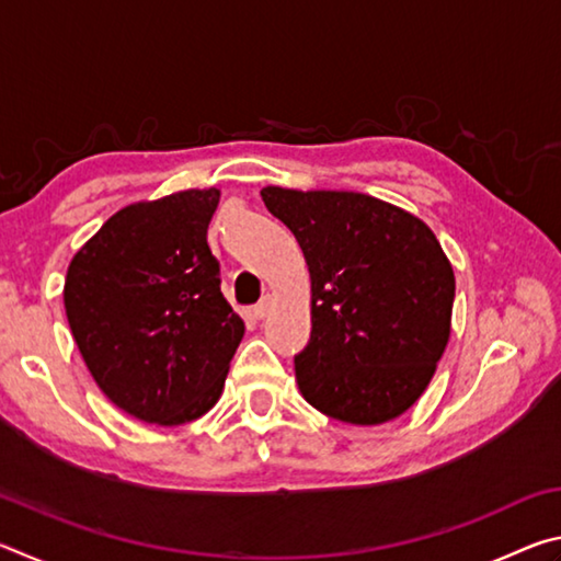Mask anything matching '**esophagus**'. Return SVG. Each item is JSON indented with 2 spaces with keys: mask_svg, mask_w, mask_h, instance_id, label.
<instances>
[{
  "mask_svg": "<svg viewBox=\"0 0 561 561\" xmlns=\"http://www.w3.org/2000/svg\"><path fill=\"white\" fill-rule=\"evenodd\" d=\"M272 304H274V299L270 297V294H267V297H262L260 304H254V309H252L254 319H264V317H267L270 309H272Z\"/></svg>",
  "mask_w": 561,
  "mask_h": 561,
  "instance_id": "1",
  "label": "esophagus"
}]
</instances>
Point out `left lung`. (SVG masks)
<instances>
[{
	"mask_svg": "<svg viewBox=\"0 0 561 561\" xmlns=\"http://www.w3.org/2000/svg\"><path fill=\"white\" fill-rule=\"evenodd\" d=\"M311 277V339L294 356L301 396L329 417L381 425L428 388L450 339L455 274L428 225L344 190L262 187Z\"/></svg>",
	"mask_w": 561,
	"mask_h": 561,
	"instance_id": "8db88e82",
	"label": "left lung"
}]
</instances>
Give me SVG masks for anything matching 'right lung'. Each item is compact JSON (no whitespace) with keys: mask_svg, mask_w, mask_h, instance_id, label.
<instances>
[{"mask_svg":"<svg viewBox=\"0 0 561 561\" xmlns=\"http://www.w3.org/2000/svg\"><path fill=\"white\" fill-rule=\"evenodd\" d=\"M217 203L220 190L207 187L123 207L66 272L76 346L108 401L138 421L205 415L244 336L207 247Z\"/></svg>","mask_w":561,"mask_h":561,"instance_id":"right-lung-1","label":"right lung"}]
</instances>
